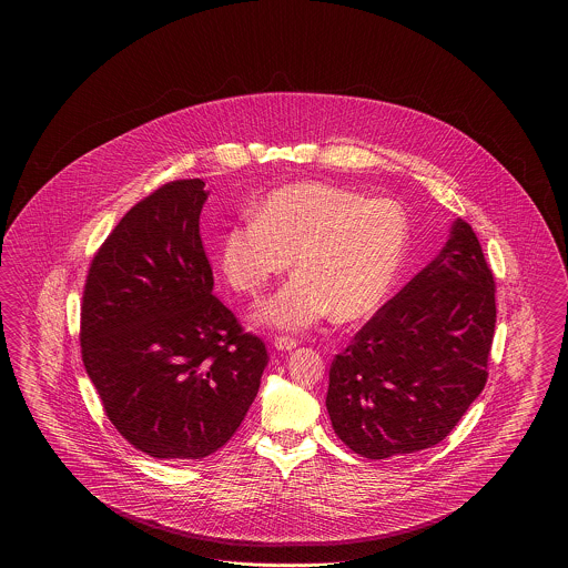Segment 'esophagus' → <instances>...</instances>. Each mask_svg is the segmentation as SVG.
Returning a JSON list of instances; mask_svg holds the SVG:
<instances>
[{"mask_svg":"<svg viewBox=\"0 0 568 568\" xmlns=\"http://www.w3.org/2000/svg\"><path fill=\"white\" fill-rule=\"evenodd\" d=\"M274 349H278V352H292V349H296V341L294 338H287V336H278V338H274Z\"/></svg>","mask_w":568,"mask_h":568,"instance_id":"esophagus-1","label":"esophagus"}]
</instances>
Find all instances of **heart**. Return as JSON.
<instances>
[{
  "instance_id": "obj_1",
  "label": "heart",
  "mask_w": 568,
  "mask_h": 568,
  "mask_svg": "<svg viewBox=\"0 0 568 568\" xmlns=\"http://www.w3.org/2000/svg\"><path fill=\"white\" fill-rule=\"evenodd\" d=\"M410 223L389 197L296 183L268 193L253 216L225 230L219 260L225 281L260 296L292 266L296 274L257 306L253 324L300 332L334 311L341 322L375 313L405 266Z\"/></svg>"
}]
</instances>
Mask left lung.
<instances>
[{
	"mask_svg": "<svg viewBox=\"0 0 568 568\" xmlns=\"http://www.w3.org/2000/svg\"><path fill=\"white\" fill-rule=\"evenodd\" d=\"M494 294L481 244L456 219L433 262L334 357L325 406L336 436L371 459L438 445L486 387Z\"/></svg>",
	"mask_w": 568,
	"mask_h": 568,
	"instance_id": "left-lung-1",
	"label": "left lung"
}]
</instances>
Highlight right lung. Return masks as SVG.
<instances>
[{
  "label": "right lung",
  "mask_w": 568,
  "mask_h": 568,
  "mask_svg": "<svg viewBox=\"0 0 568 568\" xmlns=\"http://www.w3.org/2000/svg\"><path fill=\"white\" fill-rule=\"evenodd\" d=\"M204 181L140 200L98 248L82 292L81 352L112 426L158 459H202L253 405L268 352L213 296L200 239Z\"/></svg>",
  "instance_id": "1"
}]
</instances>
